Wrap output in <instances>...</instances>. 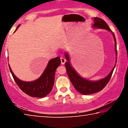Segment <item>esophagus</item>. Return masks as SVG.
I'll list each match as a JSON object with an SVG mask.
<instances>
[{
	"mask_svg": "<svg viewBox=\"0 0 128 128\" xmlns=\"http://www.w3.org/2000/svg\"><path fill=\"white\" fill-rule=\"evenodd\" d=\"M60 60H61V62H62V64H64L65 62H66V59H65V58H62V57L60 58Z\"/></svg>",
	"mask_w": 128,
	"mask_h": 128,
	"instance_id": "esophagus-1",
	"label": "esophagus"
}]
</instances>
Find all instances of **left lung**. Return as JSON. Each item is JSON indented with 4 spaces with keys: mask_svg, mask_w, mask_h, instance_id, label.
Instances as JSON below:
<instances>
[{
    "mask_svg": "<svg viewBox=\"0 0 128 128\" xmlns=\"http://www.w3.org/2000/svg\"><path fill=\"white\" fill-rule=\"evenodd\" d=\"M94 24H93L92 26L94 28L97 29H102L107 30L108 31L111 32L112 35L114 36V46H115V52L116 55L117 54V48H116V40L115 38L114 34L110 29L108 25L106 24L104 21L99 17H94L93 18ZM65 57H66L67 62L65 63L67 74H68L69 80L72 82V85L74 86V88L76 89L78 92L81 93L83 95H90L92 94H94L97 92L101 91L103 88L107 85L108 82H109L110 78L112 76V73H113L114 70L115 66L111 71L109 74H108L106 77L101 79L98 81H90V80H86L84 78L78 74V73L75 70V69L73 68L71 66L70 62V59L68 54L67 52L65 53ZM117 62V58L116 60V64Z\"/></svg>",
    "mask_w": 128,
    "mask_h": 128,
    "instance_id": "8db88e82",
    "label": "left lung"
}]
</instances>
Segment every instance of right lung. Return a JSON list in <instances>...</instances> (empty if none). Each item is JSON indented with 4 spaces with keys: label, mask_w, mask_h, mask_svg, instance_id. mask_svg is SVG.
Segmentation results:
<instances>
[{
    "label": "right lung",
    "mask_w": 128,
    "mask_h": 128,
    "mask_svg": "<svg viewBox=\"0 0 128 128\" xmlns=\"http://www.w3.org/2000/svg\"><path fill=\"white\" fill-rule=\"evenodd\" d=\"M20 26L19 25L17 26L15 31ZM60 63L61 61L59 56L51 59L42 75L37 80L31 82L20 80L13 73L10 66L9 68L14 81L24 92L32 97L44 98L51 92L54 84L56 69Z\"/></svg>",
    "instance_id": "add662e5"
}]
</instances>
